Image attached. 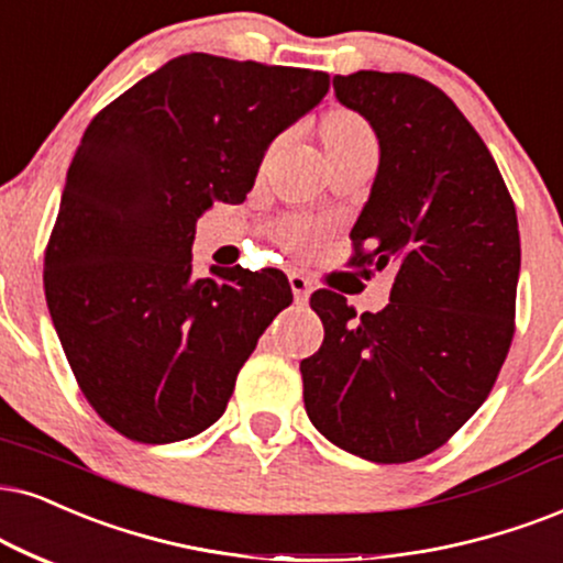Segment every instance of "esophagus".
I'll use <instances>...</instances> for the list:
<instances>
[{
	"instance_id": "esophagus-1",
	"label": "esophagus",
	"mask_w": 563,
	"mask_h": 563,
	"mask_svg": "<svg viewBox=\"0 0 563 563\" xmlns=\"http://www.w3.org/2000/svg\"><path fill=\"white\" fill-rule=\"evenodd\" d=\"M288 283H290V290H294L296 301H301V303L309 301V296H311V280H309V277H306L303 273H298V269H294V273L288 275Z\"/></svg>"
}]
</instances>
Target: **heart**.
<instances>
[{
  "instance_id": "heart-1",
  "label": "heart",
  "mask_w": 563,
  "mask_h": 563,
  "mask_svg": "<svg viewBox=\"0 0 563 563\" xmlns=\"http://www.w3.org/2000/svg\"><path fill=\"white\" fill-rule=\"evenodd\" d=\"M366 140H374V134L364 119H358L355 113H332L324 122V147H347ZM311 236H314V229L303 220H288L280 229V239H286L290 246L309 244Z\"/></svg>"
}]
</instances>
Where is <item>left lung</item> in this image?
I'll return each mask as SVG.
<instances>
[{
    "label": "left lung",
    "instance_id": "1",
    "mask_svg": "<svg viewBox=\"0 0 563 563\" xmlns=\"http://www.w3.org/2000/svg\"><path fill=\"white\" fill-rule=\"evenodd\" d=\"M334 96L379 140L351 265L395 273L389 303L355 314L317 290L324 343L301 361L314 429L393 465L439 450L481 408L515 334L519 229L486 142L437 85L405 73L334 75Z\"/></svg>",
    "mask_w": 563,
    "mask_h": 563
}]
</instances>
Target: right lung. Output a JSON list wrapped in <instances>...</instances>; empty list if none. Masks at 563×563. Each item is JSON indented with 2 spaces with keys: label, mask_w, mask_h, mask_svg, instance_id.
I'll use <instances>...</instances> for the list:
<instances>
[{
  "label": "right lung",
  "mask_w": 563,
  "mask_h": 563,
  "mask_svg": "<svg viewBox=\"0 0 563 563\" xmlns=\"http://www.w3.org/2000/svg\"><path fill=\"white\" fill-rule=\"evenodd\" d=\"M330 75L184 54L85 130L44 260L54 330L92 410L140 444L197 437L223 416L260 334L294 301L288 277L191 275L197 218L239 205L277 134Z\"/></svg>",
  "instance_id": "right-lung-1"
}]
</instances>
